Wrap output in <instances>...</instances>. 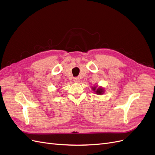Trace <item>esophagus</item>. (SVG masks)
Returning a JSON list of instances; mask_svg holds the SVG:
<instances>
[{"mask_svg": "<svg viewBox=\"0 0 155 155\" xmlns=\"http://www.w3.org/2000/svg\"><path fill=\"white\" fill-rule=\"evenodd\" d=\"M74 81L75 83H79V78H75L74 79Z\"/></svg>", "mask_w": 155, "mask_h": 155, "instance_id": "esophagus-1", "label": "esophagus"}]
</instances>
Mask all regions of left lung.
Instances as JSON below:
<instances>
[{
    "instance_id": "1",
    "label": "left lung",
    "mask_w": 155,
    "mask_h": 155,
    "mask_svg": "<svg viewBox=\"0 0 155 155\" xmlns=\"http://www.w3.org/2000/svg\"><path fill=\"white\" fill-rule=\"evenodd\" d=\"M92 91L94 92H95V93H96V94H97V95H101L105 92L104 88L101 87H98V88H97V87H93L92 88Z\"/></svg>"
}]
</instances>
